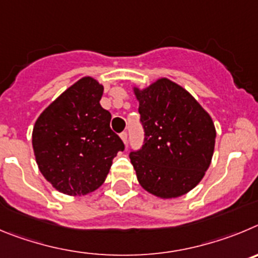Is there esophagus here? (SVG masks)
Listing matches in <instances>:
<instances>
[{"mask_svg":"<svg viewBox=\"0 0 258 258\" xmlns=\"http://www.w3.org/2000/svg\"><path fill=\"white\" fill-rule=\"evenodd\" d=\"M119 136H120V139H122V141H123L124 145H126V144H127V132H122Z\"/></svg>","mask_w":258,"mask_h":258,"instance_id":"obj_1","label":"esophagus"}]
</instances>
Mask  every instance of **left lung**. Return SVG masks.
Instances as JSON below:
<instances>
[{
    "label": "left lung",
    "mask_w": 258,
    "mask_h": 258,
    "mask_svg": "<svg viewBox=\"0 0 258 258\" xmlns=\"http://www.w3.org/2000/svg\"><path fill=\"white\" fill-rule=\"evenodd\" d=\"M145 140L130 159L139 184L157 198L184 196L202 181L212 162L216 128L189 91L166 77L132 86Z\"/></svg>",
    "instance_id": "left-lung-1"
}]
</instances>
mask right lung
Masks as SVG:
<instances>
[{
	"label": "right lung",
	"instance_id": "right-lung-1",
	"mask_svg": "<svg viewBox=\"0 0 258 258\" xmlns=\"http://www.w3.org/2000/svg\"><path fill=\"white\" fill-rule=\"evenodd\" d=\"M104 86L86 76L37 118L32 145L39 172L57 191L86 196L101 186L124 145L100 105Z\"/></svg>",
	"mask_w": 258,
	"mask_h": 258
}]
</instances>
